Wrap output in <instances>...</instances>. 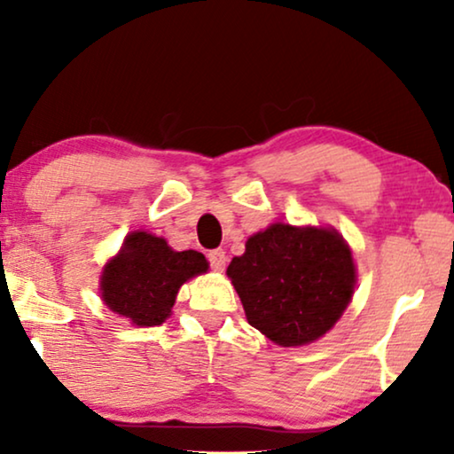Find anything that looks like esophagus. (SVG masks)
<instances>
[{"mask_svg": "<svg viewBox=\"0 0 454 454\" xmlns=\"http://www.w3.org/2000/svg\"><path fill=\"white\" fill-rule=\"evenodd\" d=\"M208 262H210V266H213L215 270H225V262H227V256H225V252L223 250H213V252H208Z\"/></svg>", "mask_w": 454, "mask_h": 454, "instance_id": "obj_1", "label": "esophagus"}]
</instances>
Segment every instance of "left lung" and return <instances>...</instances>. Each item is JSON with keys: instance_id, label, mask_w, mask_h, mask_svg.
Here are the masks:
<instances>
[{"instance_id": "obj_1", "label": "left lung", "mask_w": 454, "mask_h": 454, "mask_svg": "<svg viewBox=\"0 0 454 454\" xmlns=\"http://www.w3.org/2000/svg\"><path fill=\"white\" fill-rule=\"evenodd\" d=\"M246 318L281 347L314 343L349 306L356 264L337 229L275 223L227 269Z\"/></svg>"}]
</instances>
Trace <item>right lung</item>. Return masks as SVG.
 <instances>
[{
	"instance_id": "right-lung-1",
	"label": "right lung",
	"mask_w": 454,
	"mask_h": 454,
	"mask_svg": "<svg viewBox=\"0 0 454 454\" xmlns=\"http://www.w3.org/2000/svg\"><path fill=\"white\" fill-rule=\"evenodd\" d=\"M208 270L204 254L176 252L148 231L126 235L121 250L105 264L101 297L111 312L136 326H159L171 316L179 287Z\"/></svg>"
}]
</instances>
